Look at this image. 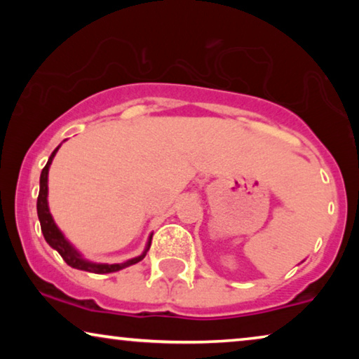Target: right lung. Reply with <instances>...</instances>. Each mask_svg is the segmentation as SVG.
<instances>
[{
  "instance_id": "right-lung-1",
  "label": "right lung",
  "mask_w": 359,
  "mask_h": 359,
  "mask_svg": "<svg viewBox=\"0 0 359 359\" xmlns=\"http://www.w3.org/2000/svg\"><path fill=\"white\" fill-rule=\"evenodd\" d=\"M58 150V147L55 150L52 151L50 158H48L47 165L43 166L42 173H41V189H39V198H37V215H39V220H41V229H42V233H43V238H46V242L50 245L52 248H55L58 253H60V257L63 258V262H65L68 266L72 268H76V269H81V271H88V273H97V274H104V273H114V271H119L122 268H127L130 266V264H135L139 263L140 259H144L147 250L150 248V242L147 245V250L144 252V255H140V257L137 258H132L129 262L126 263H116V264H96V263H91V262H86V259H83L80 257V253L76 252L75 248L72 247L70 243L67 242L65 237H63L60 230L57 229L55 222H53L50 212H48V205H47V175H48V166L52 163V158L55 156Z\"/></svg>"
}]
</instances>
